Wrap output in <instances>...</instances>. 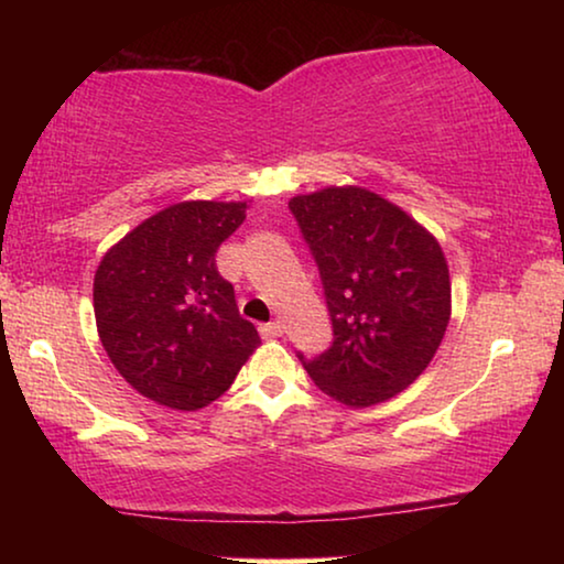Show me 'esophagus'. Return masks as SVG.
<instances>
[{"instance_id":"esophagus-1","label":"esophagus","mask_w":564,"mask_h":564,"mask_svg":"<svg viewBox=\"0 0 564 564\" xmlns=\"http://www.w3.org/2000/svg\"><path fill=\"white\" fill-rule=\"evenodd\" d=\"M282 330H284V326L280 321H272V323H264V326H259L261 338H280Z\"/></svg>"}]
</instances>
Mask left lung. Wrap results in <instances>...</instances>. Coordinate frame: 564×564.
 I'll use <instances>...</instances> for the list:
<instances>
[{
    "label": "left lung",
    "mask_w": 564,
    "mask_h": 564,
    "mask_svg": "<svg viewBox=\"0 0 564 564\" xmlns=\"http://www.w3.org/2000/svg\"><path fill=\"white\" fill-rule=\"evenodd\" d=\"M326 295L334 344L297 354L338 403L369 408L419 380L452 315V282L434 236L365 187H326L290 199Z\"/></svg>",
    "instance_id": "1"
}]
</instances>
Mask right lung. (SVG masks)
Here are the masks:
<instances>
[{
  "label": "right lung",
  "instance_id": "1",
  "mask_svg": "<svg viewBox=\"0 0 564 564\" xmlns=\"http://www.w3.org/2000/svg\"><path fill=\"white\" fill-rule=\"evenodd\" d=\"M246 203L169 205L120 238L95 274L99 341L126 382L174 411H197L234 384L261 338L241 318L218 246Z\"/></svg>",
  "mask_w": 564,
  "mask_h": 564
}]
</instances>
